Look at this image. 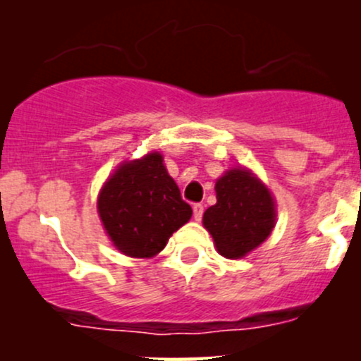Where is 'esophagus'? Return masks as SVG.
<instances>
[{
	"label": "esophagus",
	"mask_w": 361,
	"mask_h": 361,
	"mask_svg": "<svg viewBox=\"0 0 361 361\" xmlns=\"http://www.w3.org/2000/svg\"><path fill=\"white\" fill-rule=\"evenodd\" d=\"M202 215H204V205L195 204L193 205V217L195 221H202Z\"/></svg>",
	"instance_id": "esophagus-1"
}]
</instances>
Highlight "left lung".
Listing matches in <instances>:
<instances>
[{
    "label": "left lung",
    "instance_id": "left-lung-1",
    "mask_svg": "<svg viewBox=\"0 0 361 361\" xmlns=\"http://www.w3.org/2000/svg\"><path fill=\"white\" fill-rule=\"evenodd\" d=\"M217 204L204 214V227L212 234L224 258L238 259L259 246L275 227L276 209L270 190L250 169L233 168L215 181Z\"/></svg>",
    "mask_w": 361,
    "mask_h": 361
}]
</instances>
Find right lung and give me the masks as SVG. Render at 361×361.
I'll use <instances>...</instances> for the list:
<instances>
[{"mask_svg": "<svg viewBox=\"0 0 361 361\" xmlns=\"http://www.w3.org/2000/svg\"><path fill=\"white\" fill-rule=\"evenodd\" d=\"M97 205L110 241L130 258L156 256L192 217L156 151L120 164L102 186Z\"/></svg>", "mask_w": 361, "mask_h": 361, "instance_id": "obj_1", "label": "right lung"}]
</instances>
